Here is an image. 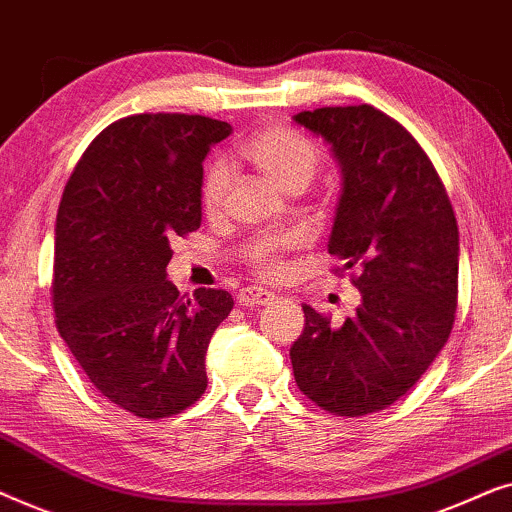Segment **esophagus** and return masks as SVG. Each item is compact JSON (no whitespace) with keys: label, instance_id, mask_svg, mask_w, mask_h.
I'll list each match as a JSON object with an SVG mask.
<instances>
[{"label":"esophagus","instance_id":"34e87169","mask_svg":"<svg viewBox=\"0 0 512 512\" xmlns=\"http://www.w3.org/2000/svg\"><path fill=\"white\" fill-rule=\"evenodd\" d=\"M277 296L263 286H244V289L237 293V303L240 305H268L270 300H275Z\"/></svg>","mask_w":512,"mask_h":512}]
</instances>
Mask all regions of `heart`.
I'll return each instance as SVG.
<instances>
[{
    "label": "heart",
    "instance_id": "obj_1",
    "mask_svg": "<svg viewBox=\"0 0 512 512\" xmlns=\"http://www.w3.org/2000/svg\"><path fill=\"white\" fill-rule=\"evenodd\" d=\"M240 156L251 167H256L265 179L272 181L277 188H286L293 184H310L319 167V149L312 139L300 135L298 130L284 128V125H272L256 132L249 142L242 144ZM228 188V170L223 165H212L205 172L200 184V202L202 209L214 214L221 207L223 195ZM289 247V240H261L251 249V261L258 263L263 275H277L282 270L279 254Z\"/></svg>",
    "mask_w": 512,
    "mask_h": 512
}]
</instances>
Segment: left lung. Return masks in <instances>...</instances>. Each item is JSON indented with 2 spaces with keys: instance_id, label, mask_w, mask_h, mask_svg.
Returning <instances> with one entry per match:
<instances>
[{
  "instance_id": "left-lung-1",
  "label": "left lung",
  "mask_w": 512,
  "mask_h": 512,
  "mask_svg": "<svg viewBox=\"0 0 512 512\" xmlns=\"http://www.w3.org/2000/svg\"><path fill=\"white\" fill-rule=\"evenodd\" d=\"M293 121L324 137L342 172L328 254L356 268L361 305L342 326L303 305L291 347L303 394L363 417L415 387L450 338L459 228L436 167L401 123L370 107H321Z\"/></svg>"
}]
</instances>
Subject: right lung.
Segmentation results:
<instances>
[{
  "label": "right lung",
  "mask_w": 512,
  "mask_h": 512,
  "mask_svg": "<svg viewBox=\"0 0 512 512\" xmlns=\"http://www.w3.org/2000/svg\"><path fill=\"white\" fill-rule=\"evenodd\" d=\"M230 130L198 114L121 118L93 139L62 193L55 326L93 387L135 417H172L207 389V347L233 296H179L167 263L172 242L200 228L202 160Z\"/></svg>",
  "instance_id": "obj_1"
}]
</instances>
